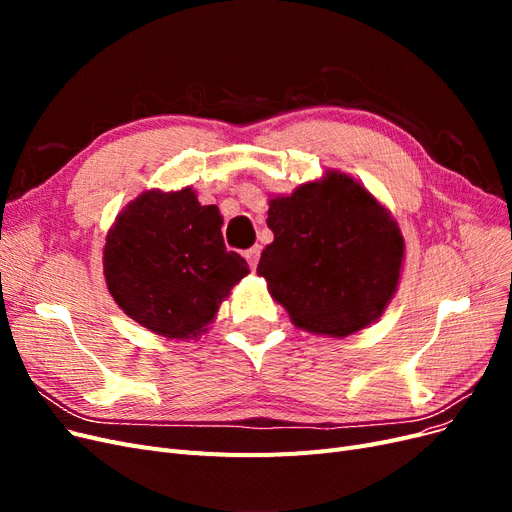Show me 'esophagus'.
Wrapping results in <instances>:
<instances>
[{
	"mask_svg": "<svg viewBox=\"0 0 512 512\" xmlns=\"http://www.w3.org/2000/svg\"><path fill=\"white\" fill-rule=\"evenodd\" d=\"M258 258H260V245H254L245 252V260H247V265H250V269H256Z\"/></svg>",
	"mask_w": 512,
	"mask_h": 512,
	"instance_id": "34e87169",
	"label": "esophagus"
}]
</instances>
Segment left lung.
<instances>
[{
  "label": "left lung",
  "instance_id": "8db88e82",
  "mask_svg": "<svg viewBox=\"0 0 512 512\" xmlns=\"http://www.w3.org/2000/svg\"><path fill=\"white\" fill-rule=\"evenodd\" d=\"M258 275L292 322L346 337L374 322L399 282L404 239L391 215L361 183L329 173L273 198Z\"/></svg>",
  "mask_w": 512,
  "mask_h": 512
}]
</instances>
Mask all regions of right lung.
<instances>
[{
    "label": "right lung",
    "mask_w": 512,
    "mask_h": 512,
    "mask_svg": "<svg viewBox=\"0 0 512 512\" xmlns=\"http://www.w3.org/2000/svg\"><path fill=\"white\" fill-rule=\"evenodd\" d=\"M247 273L245 258L226 250L218 207L200 205L190 188L138 196L104 245L113 299L164 337H196Z\"/></svg>",
    "instance_id": "right-lung-1"
}]
</instances>
